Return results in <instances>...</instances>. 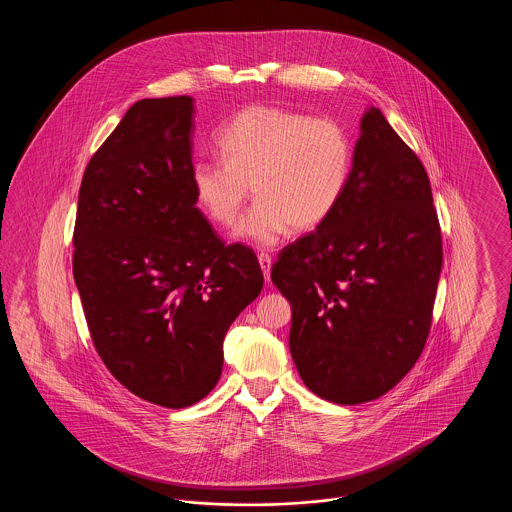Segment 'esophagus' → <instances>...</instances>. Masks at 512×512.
<instances>
[{
  "mask_svg": "<svg viewBox=\"0 0 512 512\" xmlns=\"http://www.w3.org/2000/svg\"><path fill=\"white\" fill-rule=\"evenodd\" d=\"M259 265L263 268V274H265V280H270V267H272V259L268 253H259Z\"/></svg>",
  "mask_w": 512,
  "mask_h": 512,
  "instance_id": "obj_1",
  "label": "esophagus"
}]
</instances>
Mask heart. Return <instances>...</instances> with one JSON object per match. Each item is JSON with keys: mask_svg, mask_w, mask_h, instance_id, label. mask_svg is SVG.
Listing matches in <instances>:
<instances>
[{"mask_svg": "<svg viewBox=\"0 0 512 512\" xmlns=\"http://www.w3.org/2000/svg\"><path fill=\"white\" fill-rule=\"evenodd\" d=\"M224 163L195 161L190 182L199 209L220 226L234 224L249 186L259 199L238 236L261 247L290 228L313 230L347 188L353 146L340 122L274 105H249L217 134Z\"/></svg>", "mask_w": 512, "mask_h": 512, "instance_id": "heart-1", "label": "heart"}]
</instances>
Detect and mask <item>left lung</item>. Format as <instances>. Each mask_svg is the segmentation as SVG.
I'll list each match as a JSON object with an SVG mask.
<instances>
[{
    "instance_id": "1",
    "label": "left lung",
    "mask_w": 512,
    "mask_h": 512,
    "mask_svg": "<svg viewBox=\"0 0 512 512\" xmlns=\"http://www.w3.org/2000/svg\"><path fill=\"white\" fill-rule=\"evenodd\" d=\"M441 263L426 169L370 107L338 207L270 270L292 305L290 351L305 386L338 405L390 391L426 345Z\"/></svg>"
}]
</instances>
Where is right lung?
<instances>
[{"label": "right lung", "mask_w": 512, "mask_h": 512, "mask_svg": "<svg viewBox=\"0 0 512 512\" xmlns=\"http://www.w3.org/2000/svg\"><path fill=\"white\" fill-rule=\"evenodd\" d=\"M194 99H140L92 155L78 192L73 274L90 336L122 386L184 409L219 382L230 324L261 293L244 244L195 207Z\"/></svg>", "instance_id": "add662e5"}]
</instances>
